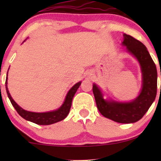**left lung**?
<instances>
[{
	"label": "left lung",
	"mask_w": 161,
	"mask_h": 161,
	"mask_svg": "<svg viewBox=\"0 0 161 161\" xmlns=\"http://www.w3.org/2000/svg\"><path fill=\"white\" fill-rule=\"evenodd\" d=\"M122 45L139 62L142 73V88L138 96L130 102H118L103 98L101 89L93 84L94 96L98 110L106 118L120 123H132L141 119L154 102L158 88V73L155 64L141 42L123 35Z\"/></svg>",
	"instance_id": "obj_1"
}]
</instances>
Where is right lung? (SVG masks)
I'll return each mask as SVG.
<instances>
[{
  "label": "right lung",
  "instance_id": "1",
  "mask_svg": "<svg viewBox=\"0 0 161 161\" xmlns=\"http://www.w3.org/2000/svg\"><path fill=\"white\" fill-rule=\"evenodd\" d=\"M8 73V72H7ZM6 90L7 94L8 96L9 99H10L11 104H12L14 108L16 109L18 114H19L23 119H26L28 121L32 122V123H36L38 125H51L53 123H57L59 121H61L64 119L67 116L68 114L69 113L70 108L72 105V101H73V97H74V95L76 92L77 89L80 86L81 82H79L78 83L74 85L69 92H68L67 95L66 96L65 101H64V104L60 108L57 109L56 110L50 112H45V113H35V112H30L27 111V110H23V108H20L14 99L11 97L10 94L9 93L8 88H7V77L6 78Z\"/></svg>",
  "mask_w": 161,
  "mask_h": 161
}]
</instances>
